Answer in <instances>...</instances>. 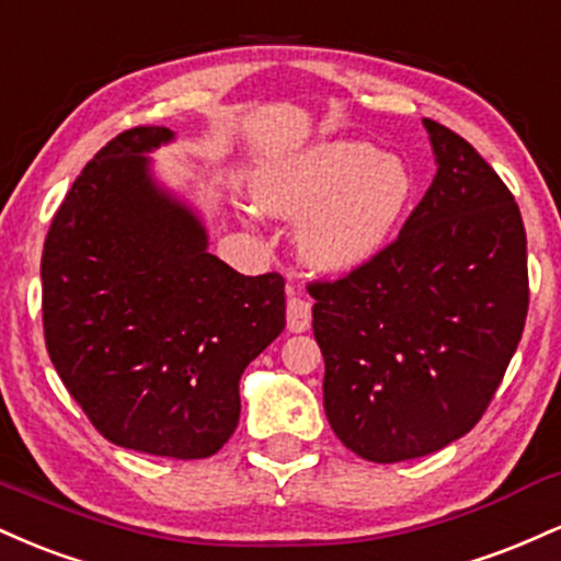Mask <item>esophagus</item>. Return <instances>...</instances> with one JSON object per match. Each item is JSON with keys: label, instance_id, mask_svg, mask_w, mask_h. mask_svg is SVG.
Listing matches in <instances>:
<instances>
[{"label": "esophagus", "instance_id": "34e87169", "mask_svg": "<svg viewBox=\"0 0 561 561\" xmlns=\"http://www.w3.org/2000/svg\"><path fill=\"white\" fill-rule=\"evenodd\" d=\"M311 327V302L306 298H298V295L289 289L287 300V330L289 332H306Z\"/></svg>", "mask_w": 561, "mask_h": 561}]
</instances>
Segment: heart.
I'll return each instance as SVG.
<instances>
[{"label":"heart","mask_w":561,"mask_h":561,"mask_svg":"<svg viewBox=\"0 0 561 561\" xmlns=\"http://www.w3.org/2000/svg\"><path fill=\"white\" fill-rule=\"evenodd\" d=\"M255 203L298 221L295 248L311 268L347 274L375 261L401 231L416 176L401 156L364 139H327L261 165Z\"/></svg>","instance_id":"obj_1"}]
</instances>
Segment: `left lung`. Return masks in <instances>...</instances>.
<instances>
[{"instance_id":"obj_1","label":"left lung","mask_w":561,"mask_h":561,"mask_svg":"<svg viewBox=\"0 0 561 561\" xmlns=\"http://www.w3.org/2000/svg\"><path fill=\"white\" fill-rule=\"evenodd\" d=\"M437 173L375 261L311 285L324 411L366 461L435 454L485 414L527 317V240L480 152L424 118Z\"/></svg>"}]
</instances>
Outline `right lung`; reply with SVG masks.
I'll return each instance as SVG.
<instances>
[{
	"label": "right lung",
	"instance_id": "1",
	"mask_svg": "<svg viewBox=\"0 0 561 561\" xmlns=\"http://www.w3.org/2000/svg\"><path fill=\"white\" fill-rule=\"evenodd\" d=\"M137 126L107 141L57 208L42 253L44 337L89 422L121 448L214 456L240 422V377L285 330V279L208 253L190 203L158 184Z\"/></svg>",
	"mask_w": 561,
	"mask_h": 561
}]
</instances>
